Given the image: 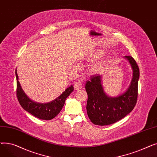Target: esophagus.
<instances>
[{
	"instance_id": "esophagus-1",
	"label": "esophagus",
	"mask_w": 157,
	"mask_h": 157,
	"mask_svg": "<svg viewBox=\"0 0 157 157\" xmlns=\"http://www.w3.org/2000/svg\"><path fill=\"white\" fill-rule=\"evenodd\" d=\"M74 87L76 90H79L82 88V83L80 81H76L74 84Z\"/></svg>"
}]
</instances>
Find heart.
Segmentation results:
<instances>
[{
	"label": "heart",
	"mask_w": 157,
	"mask_h": 157,
	"mask_svg": "<svg viewBox=\"0 0 157 157\" xmlns=\"http://www.w3.org/2000/svg\"><path fill=\"white\" fill-rule=\"evenodd\" d=\"M104 55V52H103V51H102V50H97V51H96L95 52H94V55L95 56H97V57H100V56H103ZM97 68H98V67L97 66H95V67L93 69L94 71H95V70H97Z\"/></svg>",
	"instance_id": "obj_1"
}]
</instances>
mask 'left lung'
<instances>
[{
    "label": "left lung",
    "instance_id": "1",
    "mask_svg": "<svg viewBox=\"0 0 157 157\" xmlns=\"http://www.w3.org/2000/svg\"><path fill=\"white\" fill-rule=\"evenodd\" d=\"M123 58L130 63L133 74L130 85L123 94L114 97L107 95L102 86V76L99 74L86 81V111L90 120L95 125L113 124L127 116L136 104L139 69L132 57L124 56Z\"/></svg>",
    "mask_w": 157,
    "mask_h": 157
}]
</instances>
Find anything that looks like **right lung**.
Wrapping results in <instances>:
<instances>
[{"instance_id":"add662e5","label":"right lung","mask_w":157,"mask_h":157,"mask_svg":"<svg viewBox=\"0 0 157 157\" xmlns=\"http://www.w3.org/2000/svg\"><path fill=\"white\" fill-rule=\"evenodd\" d=\"M15 74L17 83L16 95L21 106L23 109L40 120H49L54 118L61 111L65 99L74 90V87L71 85L55 100L48 103H37L32 101L23 91L18 80L16 69Z\"/></svg>"}]
</instances>
